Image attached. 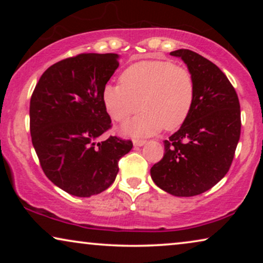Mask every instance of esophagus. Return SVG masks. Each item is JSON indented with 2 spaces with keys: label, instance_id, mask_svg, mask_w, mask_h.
Listing matches in <instances>:
<instances>
[{
  "label": "esophagus",
  "instance_id": "obj_1",
  "mask_svg": "<svg viewBox=\"0 0 263 263\" xmlns=\"http://www.w3.org/2000/svg\"><path fill=\"white\" fill-rule=\"evenodd\" d=\"M133 143H134V146H143L146 143V141H145V140H141V139H134Z\"/></svg>",
  "mask_w": 263,
  "mask_h": 263
}]
</instances>
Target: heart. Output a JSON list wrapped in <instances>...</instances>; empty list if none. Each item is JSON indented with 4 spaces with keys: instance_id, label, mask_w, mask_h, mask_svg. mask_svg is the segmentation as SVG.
I'll use <instances>...</instances> for the list:
<instances>
[{
    "instance_id": "1",
    "label": "heart",
    "mask_w": 263,
    "mask_h": 263,
    "mask_svg": "<svg viewBox=\"0 0 263 263\" xmlns=\"http://www.w3.org/2000/svg\"><path fill=\"white\" fill-rule=\"evenodd\" d=\"M195 97L193 74L171 61L149 60L129 66L121 75V84L103 88L104 106L117 122H125L145 111L123 127L130 135H152L165 128L181 127L192 111Z\"/></svg>"
}]
</instances>
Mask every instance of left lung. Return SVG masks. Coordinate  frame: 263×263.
<instances>
[{
	"label": "left lung",
	"mask_w": 263,
	"mask_h": 263,
	"mask_svg": "<svg viewBox=\"0 0 263 263\" xmlns=\"http://www.w3.org/2000/svg\"><path fill=\"white\" fill-rule=\"evenodd\" d=\"M181 57L193 74L194 104L188 118L164 141L163 159L151 168L160 189L175 196H195L228 174L240 136L238 96L226 75L210 60L188 49Z\"/></svg>",
	"instance_id": "8db88e82"
}]
</instances>
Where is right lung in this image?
Masks as SVG:
<instances>
[{
  "label": "right lung",
  "mask_w": 263,
  "mask_h": 263,
  "mask_svg": "<svg viewBox=\"0 0 263 263\" xmlns=\"http://www.w3.org/2000/svg\"><path fill=\"white\" fill-rule=\"evenodd\" d=\"M117 53H80L49 67L30 102L32 143L46 177L74 196L89 197L112 184L130 140L110 136L103 88L117 69Z\"/></svg>",
  "instance_id": "1"
}]
</instances>
